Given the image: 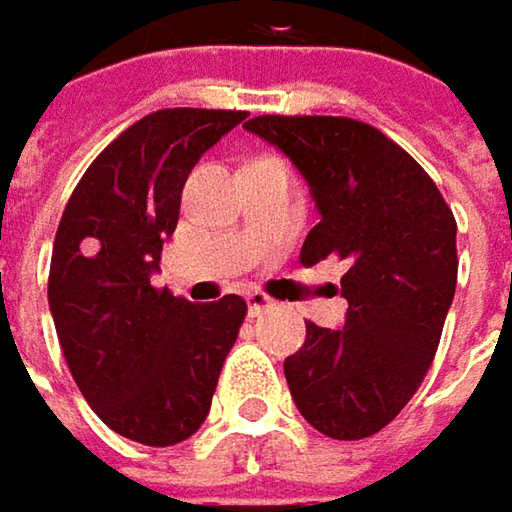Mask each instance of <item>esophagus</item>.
Wrapping results in <instances>:
<instances>
[{"label":"esophagus","instance_id":"1","mask_svg":"<svg viewBox=\"0 0 512 512\" xmlns=\"http://www.w3.org/2000/svg\"><path fill=\"white\" fill-rule=\"evenodd\" d=\"M246 302H249V313H252V316H260V313H266V310L275 307V302H272L266 293H260V290H252V293L246 296Z\"/></svg>","mask_w":512,"mask_h":512}]
</instances>
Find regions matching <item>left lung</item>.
Masks as SVG:
<instances>
[{
	"mask_svg": "<svg viewBox=\"0 0 512 512\" xmlns=\"http://www.w3.org/2000/svg\"><path fill=\"white\" fill-rule=\"evenodd\" d=\"M246 131L281 149L319 210L302 263L340 257V331L307 325L284 375L304 419L331 440L390 425L419 390L457 287V222L431 175L378 128L349 117L263 114Z\"/></svg>",
	"mask_w": 512,
	"mask_h": 512,
	"instance_id": "obj_1",
	"label": "left lung"
}]
</instances>
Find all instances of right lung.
<instances>
[{"label": "right lung", "instance_id": "add662e5", "mask_svg": "<svg viewBox=\"0 0 512 512\" xmlns=\"http://www.w3.org/2000/svg\"><path fill=\"white\" fill-rule=\"evenodd\" d=\"M243 119L155 111L87 166L64 208L49 310L78 390L119 437L158 448L193 437L246 319L240 296L193 304L152 287L187 175Z\"/></svg>", "mask_w": 512, "mask_h": 512}]
</instances>
